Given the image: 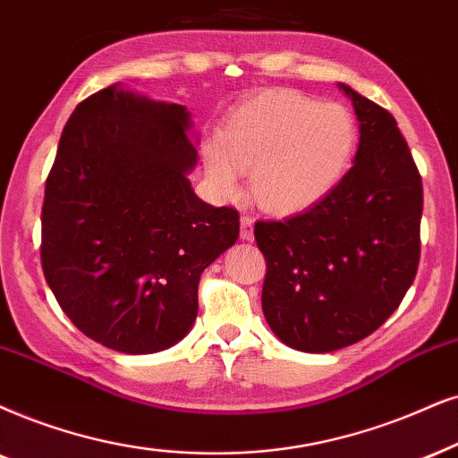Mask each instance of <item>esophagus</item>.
Listing matches in <instances>:
<instances>
[{"mask_svg": "<svg viewBox=\"0 0 458 458\" xmlns=\"http://www.w3.org/2000/svg\"><path fill=\"white\" fill-rule=\"evenodd\" d=\"M241 239L253 241V219L249 216L241 217Z\"/></svg>", "mask_w": 458, "mask_h": 458, "instance_id": "obj_1", "label": "esophagus"}]
</instances>
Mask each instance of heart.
Wrapping results in <instances>:
<instances>
[{
	"instance_id": "1",
	"label": "heart",
	"mask_w": 458,
	"mask_h": 458,
	"mask_svg": "<svg viewBox=\"0 0 458 458\" xmlns=\"http://www.w3.org/2000/svg\"><path fill=\"white\" fill-rule=\"evenodd\" d=\"M357 124L344 106L293 90H270L242 103L219 139L202 146V166L219 196H234L249 173L259 209L289 216L321 200L349 169Z\"/></svg>"
}]
</instances>
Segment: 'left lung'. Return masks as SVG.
<instances>
[{
	"label": "left lung",
	"instance_id": "left-lung-1",
	"mask_svg": "<svg viewBox=\"0 0 458 458\" xmlns=\"http://www.w3.org/2000/svg\"><path fill=\"white\" fill-rule=\"evenodd\" d=\"M338 89L359 120L355 165L309 211L253 230L266 258V321L304 352L344 349L376 332L420 259L422 182L406 139L386 109Z\"/></svg>",
	"mask_w": 458,
	"mask_h": 458
}]
</instances>
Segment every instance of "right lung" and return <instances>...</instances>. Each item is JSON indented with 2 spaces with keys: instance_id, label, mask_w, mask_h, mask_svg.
Listing matches in <instances>:
<instances>
[{
  "instance_id": "obj_1",
  "label": "right lung",
  "mask_w": 458,
  "mask_h": 458,
  "mask_svg": "<svg viewBox=\"0 0 458 458\" xmlns=\"http://www.w3.org/2000/svg\"><path fill=\"white\" fill-rule=\"evenodd\" d=\"M190 112L107 86L63 129L42 207V268L63 312L107 349L177 344L202 270L239 239V211L202 202Z\"/></svg>"
}]
</instances>
